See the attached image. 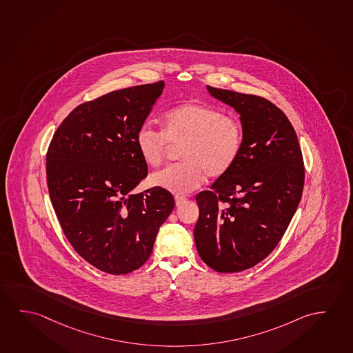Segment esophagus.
<instances>
[{
	"label": "esophagus",
	"instance_id": "esophagus-1",
	"mask_svg": "<svg viewBox=\"0 0 353 353\" xmlns=\"http://www.w3.org/2000/svg\"><path fill=\"white\" fill-rule=\"evenodd\" d=\"M186 200H188V199H186L185 196L176 195L175 196V205L180 206V205H183Z\"/></svg>",
	"mask_w": 353,
	"mask_h": 353
}]
</instances>
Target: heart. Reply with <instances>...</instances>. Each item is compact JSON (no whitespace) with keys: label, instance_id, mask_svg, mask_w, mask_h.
I'll list each match as a JSON object with an SVG mask.
<instances>
[{"label":"heart","instance_id":"1","mask_svg":"<svg viewBox=\"0 0 353 353\" xmlns=\"http://www.w3.org/2000/svg\"><path fill=\"white\" fill-rule=\"evenodd\" d=\"M244 131L238 119L225 115L219 108L188 101L172 108L162 120V131L143 123L134 142L148 165L158 167L169 145H180L183 162L168 165L151 175V183L173 194L195 190L210 178L227 173L241 154Z\"/></svg>","mask_w":353,"mask_h":353}]
</instances>
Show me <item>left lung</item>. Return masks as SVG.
Instances as JSON below:
<instances>
[{
    "instance_id": "8db88e82",
    "label": "left lung",
    "mask_w": 353,
    "mask_h": 353,
    "mask_svg": "<svg viewBox=\"0 0 353 353\" xmlns=\"http://www.w3.org/2000/svg\"><path fill=\"white\" fill-rule=\"evenodd\" d=\"M208 90L239 112L244 141L234 165L211 190L196 195V249L214 271L241 272L269 256L290 225L304 186L302 151L274 103L211 85Z\"/></svg>"
}]
</instances>
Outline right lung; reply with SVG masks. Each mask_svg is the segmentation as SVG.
<instances>
[{
  "mask_svg": "<svg viewBox=\"0 0 353 353\" xmlns=\"http://www.w3.org/2000/svg\"><path fill=\"white\" fill-rule=\"evenodd\" d=\"M164 82L114 90L85 101L57 128L46 153V181L63 234L103 272L125 274L151 256L175 206L168 190H132L148 174L134 142Z\"/></svg>",
  "mask_w": 353,
  "mask_h": 353,
  "instance_id": "add662e5",
  "label": "right lung"
}]
</instances>
